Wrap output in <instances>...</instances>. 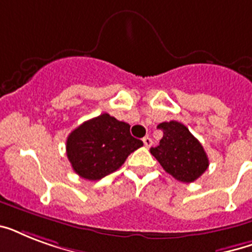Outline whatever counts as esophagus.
Listing matches in <instances>:
<instances>
[{"label":"esophagus","instance_id":"34e87169","mask_svg":"<svg viewBox=\"0 0 252 252\" xmlns=\"http://www.w3.org/2000/svg\"><path fill=\"white\" fill-rule=\"evenodd\" d=\"M142 142H144V145H145V148H150V146H152V144H153V141H152V138L148 137V136L142 138Z\"/></svg>","mask_w":252,"mask_h":252}]
</instances>
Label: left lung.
<instances>
[{
	"label": "left lung",
	"mask_w": 252,
	"mask_h": 252,
	"mask_svg": "<svg viewBox=\"0 0 252 252\" xmlns=\"http://www.w3.org/2000/svg\"><path fill=\"white\" fill-rule=\"evenodd\" d=\"M157 128L163 132L159 145L150 149L166 172L183 183L195 182L209 166L200 141L179 122H165Z\"/></svg>",
	"instance_id": "left-lung-1"
}]
</instances>
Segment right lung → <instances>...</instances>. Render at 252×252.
Instances as JSON below:
<instances>
[{
    "label": "right lung",
    "instance_id": "add662e5",
    "mask_svg": "<svg viewBox=\"0 0 252 252\" xmlns=\"http://www.w3.org/2000/svg\"><path fill=\"white\" fill-rule=\"evenodd\" d=\"M130 126L102 114L77 126L66 140V156L84 179L99 180L116 171L130 153L142 146L130 136Z\"/></svg>",
    "mask_w": 252,
    "mask_h": 252
}]
</instances>
